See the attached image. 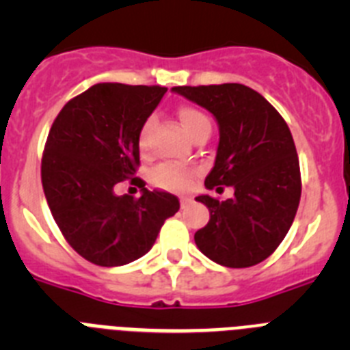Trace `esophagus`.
<instances>
[{"label":"esophagus","instance_id":"34e87169","mask_svg":"<svg viewBox=\"0 0 350 350\" xmlns=\"http://www.w3.org/2000/svg\"><path fill=\"white\" fill-rule=\"evenodd\" d=\"M189 203H191V198H180V205H182V208H185V206H187V205H189Z\"/></svg>","mask_w":350,"mask_h":350}]
</instances>
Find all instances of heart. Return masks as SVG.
<instances>
[{"mask_svg": "<svg viewBox=\"0 0 350 350\" xmlns=\"http://www.w3.org/2000/svg\"><path fill=\"white\" fill-rule=\"evenodd\" d=\"M178 119H180L182 126H184L189 137H193L198 129L210 126V120L200 110H194V108H182L178 112ZM148 129H150V122H145L144 128L140 129V135H138V144H140L142 148L147 147ZM152 180L154 184L159 185V187H165V189H187L191 185V172L173 165H163L154 170Z\"/></svg>", "mask_w": 350, "mask_h": 350, "instance_id": "1", "label": "heart"}]
</instances>
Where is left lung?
Instances as JSON below:
<instances>
[{"instance_id": "obj_1", "label": "left lung", "mask_w": 350, "mask_h": 350, "mask_svg": "<svg viewBox=\"0 0 350 350\" xmlns=\"http://www.w3.org/2000/svg\"><path fill=\"white\" fill-rule=\"evenodd\" d=\"M172 91L217 120V154L205 187L228 185L234 191L226 202L196 196L208 208L210 221L196 231L194 242L222 267H254L280 245L301 196L298 154L286 120L242 83L178 85Z\"/></svg>"}]
</instances>
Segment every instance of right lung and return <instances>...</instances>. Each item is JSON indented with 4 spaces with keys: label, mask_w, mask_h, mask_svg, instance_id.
Masks as SVG:
<instances>
[{
    "label": "right lung",
    "mask_w": 350,
    "mask_h": 350,
    "mask_svg": "<svg viewBox=\"0 0 350 350\" xmlns=\"http://www.w3.org/2000/svg\"><path fill=\"white\" fill-rule=\"evenodd\" d=\"M159 85L96 83L55 117L42 159L49 208L66 242L98 267H122L152 249L161 226L178 212L166 191L116 194L137 173L138 135L165 96Z\"/></svg>",
    "instance_id": "obj_1"
}]
</instances>
